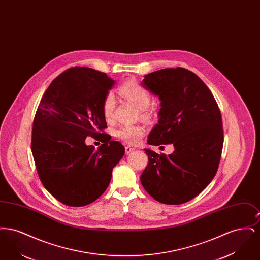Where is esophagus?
Segmentation results:
<instances>
[{
    "label": "esophagus",
    "instance_id": "34e87169",
    "mask_svg": "<svg viewBox=\"0 0 260 260\" xmlns=\"http://www.w3.org/2000/svg\"><path fill=\"white\" fill-rule=\"evenodd\" d=\"M134 150H135V148H133V147L128 146V145H125V146H124V151H125V154H129V153H132Z\"/></svg>",
    "mask_w": 260,
    "mask_h": 260
}]
</instances>
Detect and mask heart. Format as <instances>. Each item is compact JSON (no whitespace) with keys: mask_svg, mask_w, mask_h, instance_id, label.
Returning a JSON list of instances; mask_svg holds the SVG:
<instances>
[{"mask_svg":"<svg viewBox=\"0 0 260 260\" xmlns=\"http://www.w3.org/2000/svg\"><path fill=\"white\" fill-rule=\"evenodd\" d=\"M119 93L134 103L139 109V115L142 119H148L150 114L148 107L151 103V94L148 90L136 81H128L119 87ZM116 108V99L112 92L107 93L102 103V112L107 120L114 116ZM145 129L141 125L124 124L115 131V136L129 144H136L144 136Z\"/></svg>","mask_w":260,"mask_h":260,"instance_id":"1","label":"heart"}]
</instances>
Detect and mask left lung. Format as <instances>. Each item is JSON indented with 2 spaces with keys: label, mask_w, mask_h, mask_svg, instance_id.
I'll list each match as a JSON object with an SVG mask.
<instances>
[{
  "label": "left lung",
  "mask_w": 260,
  "mask_h": 260,
  "mask_svg": "<svg viewBox=\"0 0 260 260\" xmlns=\"http://www.w3.org/2000/svg\"><path fill=\"white\" fill-rule=\"evenodd\" d=\"M142 86L161 100L159 122L148 144L172 143L169 156L144 149L148 165L141 184L156 201L180 205L210 183L222 153V118L210 88L185 68H166L144 76Z\"/></svg>",
  "instance_id": "obj_1"
}]
</instances>
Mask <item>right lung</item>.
Segmentation results:
<instances>
[{
    "label": "right lung",
    "mask_w": 260,
    "mask_h": 260,
    "mask_svg": "<svg viewBox=\"0 0 260 260\" xmlns=\"http://www.w3.org/2000/svg\"><path fill=\"white\" fill-rule=\"evenodd\" d=\"M114 80L88 67L58 75L44 93L35 114L31 150L41 182L69 207H84L99 198L110 183L113 168L124 147L110 140L102 103ZM91 136L104 144L84 143Z\"/></svg>",
    "instance_id": "1"
}]
</instances>
